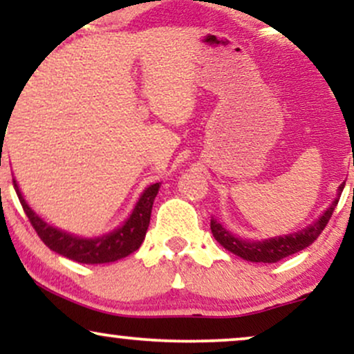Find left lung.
Here are the masks:
<instances>
[{
  "label": "left lung",
  "mask_w": 354,
  "mask_h": 354,
  "mask_svg": "<svg viewBox=\"0 0 354 354\" xmlns=\"http://www.w3.org/2000/svg\"><path fill=\"white\" fill-rule=\"evenodd\" d=\"M343 188L344 183L339 186V193L343 191ZM336 205H338V200L333 201V205L324 211L323 216L315 225L308 226L306 230H301L299 233L288 234V236L271 238L266 239V241H246V239L236 238L230 231H226L216 219H211V233H213L214 239H216L219 245L226 248L233 254L239 256V258L253 263H276L281 261L286 256L298 253V251L310 246L323 233V230L326 228Z\"/></svg>",
  "instance_id": "obj_1"
}]
</instances>
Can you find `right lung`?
Returning <instances> with one entry per match:
<instances>
[{
	"instance_id": "1",
	"label": "right lung",
	"mask_w": 354,
	"mask_h": 354,
	"mask_svg": "<svg viewBox=\"0 0 354 354\" xmlns=\"http://www.w3.org/2000/svg\"><path fill=\"white\" fill-rule=\"evenodd\" d=\"M16 194H18L19 203H21L24 213L30 219L31 226H33L38 236L50 250L55 251L64 258H70L76 263H84V265H101V263H111L116 259L124 258V256L135 253L138 248L141 246L146 236V231L149 226V218H151L153 201L156 198L158 189H160V183H154L149 188L145 189L141 194L140 201L136 203L135 209H133L131 216L124 223L121 228H118L113 233L104 234L101 238L95 239H84L73 236L70 233H64L53 226L44 223L33 209L28 206L19 191L18 185L13 180Z\"/></svg>"
}]
</instances>
